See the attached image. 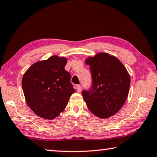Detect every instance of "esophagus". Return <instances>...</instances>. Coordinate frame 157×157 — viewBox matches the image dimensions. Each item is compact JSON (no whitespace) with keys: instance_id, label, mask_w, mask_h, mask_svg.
Segmentation results:
<instances>
[{"instance_id":"esophagus-1","label":"esophagus","mask_w":157,"mask_h":157,"mask_svg":"<svg viewBox=\"0 0 157 157\" xmlns=\"http://www.w3.org/2000/svg\"><path fill=\"white\" fill-rule=\"evenodd\" d=\"M81 90H82L81 85H76V91H77L78 92H80V91H81Z\"/></svg>"}]
</instances>
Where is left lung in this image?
<instances>
[{
    "label": "left lung",
    "mask_w": 157,
    "mask_h": 157,
    "mask_svg": "<svg viewBox=\"0 0 157 157\" xmlns=\"http://www.w3.org/2000/svg\"><path fill=\"white\" fill-rule=\"evenodd\" d=\"M90 67L91 86L82 91L90 111L100 118L113 115L122 107L128 94L131 78L120 60L98 53L85 61Z\"/></svg>",
    "instance_id": "obj_1"
}]
</instances>
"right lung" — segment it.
<instances>
[{
    "label": "right lung",
    "mask_w": 157,
    "mask_h": 157,
    "mask_svg": "<svg viewBox=\"0 0 157 157\" xmlns=\"http://www.w3.org/2000/svg\"><path fill=\"white\" fill-rule=\"evenodd\" d=\"M65 57L52 56L29 67L22 80L26 103L34 113L52 120L64 110L75 89L70 74L64 69Z\"/></svg>",
    "instance_id": "obj_1"
}]
</instances>
